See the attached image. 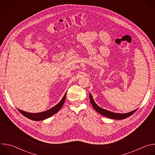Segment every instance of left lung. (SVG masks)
<instances>
[{"label":"left lung","mask_w":155,"mask_h":155,"mask_svg":"<svg viewBox=\"0 0 155 155\" xmlns=\"http://www.w3.org/2000/svg\"><path fill=\"white\" fill-rule=\"evenodd\" d=\"M90 99L91 103L93 108L95 109V110H96L98 113H99L100 114H101L106 117L114 119V120H123V119L126 118L130 117V115H132L137 110V109H136V110H133V111L127 113V114H116V113L108 111V110L103 109V108H101L100 107H99L95 103V102L93 98V96L91 94H90Z\"/></svg>","instance_id":"left-lung-1"}]
</instances>
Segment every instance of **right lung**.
Here are the masks:
<instances>
[{
    "instance_id": "obj_1",
    "label": "right lung",
    "mask_w": 155,
    "mask_h": 155,
    "mask_svg": "<svg viewBox=\"0 0 155 155\" xmlns=\"http://www.w3.org/2000/svg\"><path fill=\"white\" fill-rule=\"evenodd\" d=\"M65 97H66V94H65V95L64 96L62 100L56 105H55L53 108L47 110V111H45V112H43L38 113V114H31V113H28V112H24V111H23V110H21L18 108V110H19V112H20V113L21 114H23L25 117H26L28 118L31 119L32 120H34V121L43 120L47 119V118L51 117L52 115H53L54 114L57 113L59 110L61 108L62 105H64V103L65 100Z\"/></svg>"
}]
</instances>
